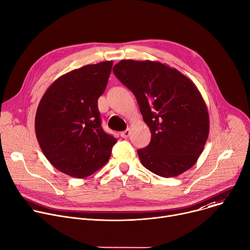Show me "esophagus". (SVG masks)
Instances as JSON below:
<instances>
[{"instance_id":"1","label":"esophagus","mask_w":250,"mask_h":250,"mask_svg":"<svg viewBox=\"0 0 250 250\" xmlns=\"http://www.w3.org/2000/svg\"><path fill=\"white\" fill-rule=\"evenodd\" d=\"M129 135H130V130H129V129H125V130H124V131L121 132V137L124 138V139L128 138Z\"/></svg>"}]
</instances>
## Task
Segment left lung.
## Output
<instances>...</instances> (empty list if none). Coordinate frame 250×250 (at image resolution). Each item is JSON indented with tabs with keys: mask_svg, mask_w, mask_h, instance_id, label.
<instances>
[{
	"mask_svg": "<svg viewBox=\"0 0 250 250\" xmlns=\"http://www.w3.org/2000/svg\"><path fill=\"white\" fill-rule=\"evenodd\" d=\"M113 73L135 94L151 129V142L138 149L144 167L165 178L193 167L209 135L207 106L193 81L149 60H122L113 66Z\"/></svg>",
	"mask_w": 250,
	"mask_h": 250,
	"instance_id": "left-lung-1",
	"label": "left lung"
}]
</instances>
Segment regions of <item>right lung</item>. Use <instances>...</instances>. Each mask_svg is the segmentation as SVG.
<instances>
[{
    "instance_id": "add662e5",
    "label": "right lung",
    "mask_w": 250,
    "mask_h": 250,
    "mask_svg": "<svg viewBox=\"0 0 250 250\" xmlns=\"http://www.w3.org/2000/svg\"><path fill=\"white\" fill-rule=\"evenodd\" d=\"M112 61L89 64L56 79L44 93L35 132L46 159L58 171L86 178L109 160L116 139L102 127L97 99L106 87Z\"/></svg>"
}]
</instances>
